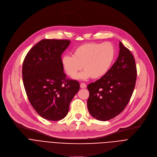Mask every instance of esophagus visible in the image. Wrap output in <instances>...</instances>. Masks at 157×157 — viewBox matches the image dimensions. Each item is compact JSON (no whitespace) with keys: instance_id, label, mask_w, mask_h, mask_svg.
Listing matches in <instances>:
<instances>
[{"instance_id":"obj_1","label":"esophagus","mask_w":157,"mask_h":157,"mask_svg":"<svg viewBox=\"0 0 157 157\" xmlns=\"http://www.w3.org/2000/svg\"><path fill=\"white\" fill-rule=\"evenodd\" d=\"M80 87H81V88H86V84L84 82H81L80 84Z\"/></svg>"}]
</instances>
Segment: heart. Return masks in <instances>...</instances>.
Returning a JSON list of instances; mask_svg holds the SVG:
<instances>
[{"instance_id": "1", "label": "heart", "mask_w": 157, "mask_h": 157, "mask_svg": "<svg viewBox=\"0 0 157 157\" xmlns=\"http://www.w3.org/2000/svg\"><path fill=\"white\" fill-rule=\"evenodd\" d=\"M115 56V48L109 42L86 43L75 48L73 55L63 56L61 63L66 73L70 77L75 76L83 67L84 70L76 76L77 78L98 79L109 71Z\"/></svg>"}]
</instances>
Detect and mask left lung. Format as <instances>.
<instances>
[{"mask_svg": "<svg viewBox=\"0 0 157 157\" xmlns=\"http://www.w3.org/2000/svg\"><path fill=\"white\" fill-rule=\"evenodd\" d=\"M119 54L105 75L87 87V109L95 119L106 121L121 114L128 104L136 86L137 68L130 50L119 42Z\"/></svg>", "mask_w": 157, "mask_h": 157, "instance_id": "obj_1", "label": "left lung"}]
</instances>
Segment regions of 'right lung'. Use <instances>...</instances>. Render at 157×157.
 I'll return each mask as SVG.
<instances>
[{
    "instance_id": "1",
    "label": "right lung",
    "mask_w": 157,
    "mask_h": 157,
    "mask_svg": "<svg viewBox=\"0 0 157 157\" xmlns=\"http://www.w3.org/2000/svg\"><path fill=\"white\" fill-rule=\"evenodd\" d=\"M68 40L44 39L27 54L22 77L28 99L36 113L48 121L63 119L79 89L76 80L66 79L61 55L70 45Z\"/></svg>"
}]
</instances>
